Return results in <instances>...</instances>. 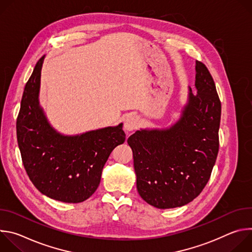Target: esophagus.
<instances>
[{"label": "esophagus", "instance_id": "1", "mask_svg": "<svg viewBox=\"0 0 252 252\" xmlns=\"http://www.w3.org/2000/svg\"><path fill=\"white\" fill-rule=\"evenodd\" d=\"M139 125V120L136 116L134 115H128L127 117H126L125 119V129L127 131H132L134 129H136L138 127Z\"/></svg>", "mask_w": 252, "mask_h": 252}]
</instances>
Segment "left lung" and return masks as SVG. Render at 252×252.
Segmentation results:
<instances>
[{
	"label": "left lung",
	"mask_w": 252,
	"mask_h": 252,
	"mask_svg": "<svg viewBox=\"0 0 252 252\" xmlns=\"http://www.w3.org/2000/svg\"><path fill=\"white\" fill-rule=\"evenodd\" d=\"M194 94L182 117L162 129L136 130L127 138L141 198L160 208L188 204L202 191L217 160L221 103L209 70L195 63Z\"/></svg>",
	"instance_id": "8db88e82"
}]
</instances>
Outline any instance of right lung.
<instances>
[{
    "instance_id": "1",
    "label": "right lung",
    "mask_w": 252,
    "mask_h": 252,
    "mask_svg": "<svg viewBox=\"0 0 252 252\" xmlns=\"http://www.w3.org/2000/svg\"><path fill=\"white\" fill-rule=\"evenodd\" d=\"M42 57L26 84L17 119V139L24 167L43 194L79 203L96 190L104 163L125 142L123 124L77 135L59 133L39 103Z\"/></svg>"
}]
</instances>
